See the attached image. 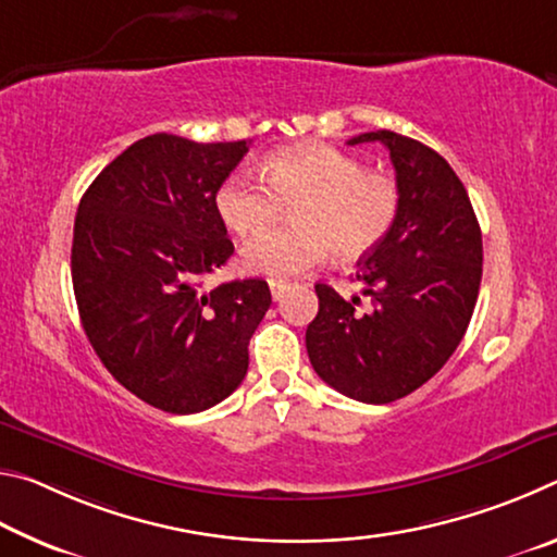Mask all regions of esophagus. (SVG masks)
Segmentation results:
<instances>
[{
  "label": "esophagus",
  "mask_w": 557,
  "mask_h": 557,
  "mask_svg": "<svg viewBox=\"0 0 557 557\" xmlns=\"http://www.w3.org/2000/svg\"><path fill=\"white\" fill-rule=\"evenodd\" d=\"M268 285H270V292H272V299H280L282 292L287 289V282H282V280H270Z\"/></svg>",
  "instance_id": "obj_1"
}]
</instances>
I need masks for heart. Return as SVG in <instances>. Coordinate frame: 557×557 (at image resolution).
<instances>
[{"label": "heart", "mask_w": 557, "mask_h": 557, "mask_svg": "<svg viewBox=\"0 0 557 557\" xmlns=\"http://www.w3.org/2000/svg\"><path fill=\"white\" fill-rule=\"evenodd\" d=\"M262 177L233 174L215 191V209L228 228L250 238L292 206L289 228H277L243 250V268L287 277L307 272L336 252L358 260L388 238L400 215V184L391 174L366 172L361 159L324 143H299L272 152Z\"/></svg>", "instance_id": "1"}]
</instances>
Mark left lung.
<instances>
[{"mask_svg": "<svg viewBox=\"0 0 557 557\" xmlns=\"http://www.w3.org/2000/svg\"><path fill=\"white\" fill-rule=\"evenodd\" d=\"M391 152L403 203L379 248L358 260L361 297L319 282L307 354L319 379L348 398L385 405L428 383L455 354L482 285V228L445 157L398 132H363L348 145Z\"/></svg>", "mask_w": 557, "mask_h": 557, "instance_id": "1", "label": "left lung"}]
</instances>
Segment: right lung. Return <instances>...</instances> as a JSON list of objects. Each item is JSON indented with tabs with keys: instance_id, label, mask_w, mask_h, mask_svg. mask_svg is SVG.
<instances>
[{
	"instance_id": "add662e5",
	"label": "right lung",
	"mask_w": 557,
	"mask_h": 557,
	"mask_svg": "<svg viewBox=\"0 0 557 557\" xmlns=\"http://www.w3.org/2000/svg\"><path fill=\"white\" fill-rule=\"evenodd\" d=\"M245 152V139L157 132L112 159L75 213L71 277L88 342L117 383L164 412L228 398L272 305L260 277L201 289L233 256L215 191Z\"/></svg>"
}]
</instances>
